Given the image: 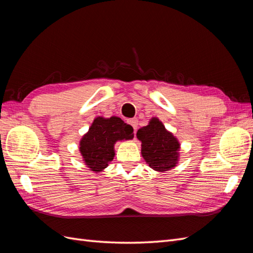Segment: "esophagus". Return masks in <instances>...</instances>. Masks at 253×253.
Masks as SVG:
<instances>
[{
  "instance_id": "esophagus-1",
  "label": "esophagus",
  "mask_w": 253,
  "mask_h": 253,
  "mask_svg": "<svg viewBox=\"0 0 253 253\" xmlns=\"http://www.w3.org/2000/svg\"><path fill=\"white\" fill-rule=\"evenodd\" d=\"M128 124L133 126L134 131H136V128H137V125H138V120H137L136 118H134V119H131V120H128Z\"/></svg>"
}]
</instances>
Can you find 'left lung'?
Returning a JSON list of instances; mask_svg holds the SVG:
<instances>
[{
    "label": "left lung",
    "instance_id": "8db88e82",
    "mask_svg": "<svg viewBox=\"0 0 253 253\" xmlns=\"http://www.w3.org/2000/svg\"><path fill=\"white\" fill-rule=\"evenodd\" d=\"M136 136L141 141V155L153 170L165 172L177 166L180 143L157 117H152Z\"/></svg>",
    "mask_w": 253,
    "mask_h": 253
}]
</instances>
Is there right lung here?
I'll list each match as a JSON object with an SVG mask.
<instances>
[{
  "instance_id": "1",
  "label": "right lung",
  "mask_w": 253,
  "mask_h": 253,
  "mask_svg": "<svg viewBox=\"0 0 253 253\" xmlns=\"http://www.w3.org/2000/svg\"><path fill=\"white\" fill-rule=\"evenodd\" d=\"M133 131L119 117H96L79 142L80 154L88 170L97 174L108 168L115 156V143L133 139Z\"/></svg>"
}]
</instances>
